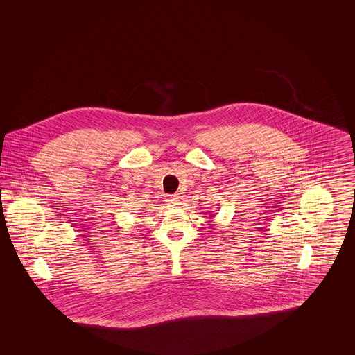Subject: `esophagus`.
<instances>
[{
	"label": "esophagus",
	"instance_id": "obj_1",
	"mask_svg": "<svg viewBox=\"0 0 355 355\" xmlns=\"http://www.w3.org/2000/svg\"><path fill=\"white\" fill-rule=\"evenodd\" d=\"M168 202H169V206H178L180 200H178V197H170Z\"/></svg>",
	"mask_w": 355,
	"mask_h": 355
}]
</instances>
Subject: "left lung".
Masks as SVG:
<instances>
[{
    "label": "left lung",
    "mask_w": 355,
    "mask_h": 355,
    "mask_svg": "<svg viewBox=\"0 0 355 355\" xmlns=\"http://www.w3.org/2000/svg\"><path fill=\"white\" fill-rule=\"evenodd\" d=\"M209 213H210V211H209ZM213 217H216V216H214V214H210V217H209V218H213Z\"/></svg>",
    "instance_id": "1"
}]
</instances>
